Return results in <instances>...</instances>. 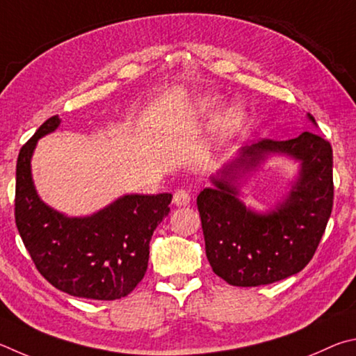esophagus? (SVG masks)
<instances>
[{"instance_id":"obj_1","label":"esophagus","mask_w":356,"mask_h":356,"mask_svg":"<svg viewBox=\"0 0 356 356\" xmlns=\"http://www.w3.org/2000/svg\"><path fill=\"white\" fill-rule=\"evenodd\" d=\"M173 203L177 207H188L191 203V194L186 189H178L173 194Z\"/></svg>"}]
</instances>
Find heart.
<instances>
[{"mask_svg":"<svg viewBox=\"0 0 356 356\" xmlns=\"http://www.w3.org/2000/svg\"><path fill=\"white\" fill-rule=\"evenodd\" d=\"M216 108V102L209 98H203L200 102H197L192 108L191 114L192 115H200L204 114V112H209ZM242 122V115L239 114V111L236 109H228L223 112V114L217 118V129L222 136H229L233 134L236 129L239 128V124Z\"/></svg>","mask_w":356,"mask_h":356,"instance_id":"obj_1","label":"heart"}]
</instances>
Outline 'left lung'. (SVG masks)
<instances>
[{
	"label": "left lung",
	"mask_w": 356,
	"mask_h": 356,
	"mask_svg": "<svg viewBox=\"0 0 356 356\" xmlns=\"http://www.w3.org/2000/svg\"><path fill=\"white\" fill-rule=\"evenodd\" d=\"M308 118L316 124L314 117ZM270 152L301 161V175L285 202L267 215L243 207L234 183ZM197 197L207 257L216 275L232 286L270 284L300 272L314 257L333 208V149L319 134L263 139L213 178Z\"/></svg>",
	"instance_id": "obj_1"
}]
</instances>
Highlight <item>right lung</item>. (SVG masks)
I'll return each instance as SVG.
<instances>
[{
	"label": "right lung",
	"mask_w": 356,
	"mask_h": 356,
	"mask_svg": "<svg viewBox=\"0 0 356 356\" xmlns=\"http://www.w3.org/2000/svg\"><path fill=\"white\" fill-rule=\"evenodd\" d=\"M53 115L17 159L15 223L40 275L56 289L92 300L127 297L148 267L149 241L168 214L172 194L124 195L89 217H67L37 195L31 156L37 140L59 127Z\"/></svg>",
	"instance_id": "add662e5"
}]
</instances>
